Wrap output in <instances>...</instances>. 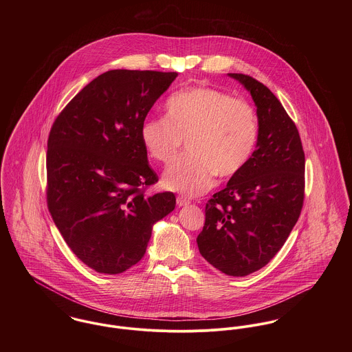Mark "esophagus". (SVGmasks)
I'll use <instances>...</instances> for the list:
<instances>
[{"label": "esophagus", "mask_w": 352, "mask_h": 352, "mask_svg": "<svg viewBox=\"0 0 352 352\" xmlns=\"http://www.w3.org/2000/svg\"><path fill=\"white\" fill-rule=\"evenodd\" d=\"M176 203H177V206H179V207H182V206H187V204L190 203V201H188L187 198H183V197H177Z\"/></svg>", "instance_id": "obj_1"}]
</instances>
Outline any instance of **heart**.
<instances>
[{"mask_svg":"<svg viewBox=\"0 0 352 352\" xmlns=\"http://www.w3.org/2000/svg\"><path fill=\"white\" fill-rule=\"evenodd\" d=\"M165 118H149L141 141L149 157L169 164L187 141L190 153L164 173V186L187 197L210 190L219 175L230 179L251 161L258 141V120L248 101L217 88L197 85L165 102Z\"/></svg>","mask_w":352,"mask_h":352,"instance_id":"heart-1","label":"heart"}]
</instances>
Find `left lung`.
Masks as SVG:
<instances>
[{"label": "left lung", "instance_id": "obj_1", "mask_svg": "<svg viewBox=\"0 0 352 352\" xmlns=\"http://www.w3.org/2000/svg\"><path fill=\"white\" fill-rule=\"evenodd\" d=\"M229 76L251 92L258 141L248 165L206 203L197 243L212 267L245 276L270 263L301 215L305 153L298 129L276 96L251 76Z\"/></svg>", "mask_w": 352, "mask_h": 352}]
</instances>
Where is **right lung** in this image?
Segmentation results:
<instances>
[{
	"label": "right lung",
	"mask_w": 352,
	"mask_h": 352,
	"mask_svg": "<svg viewBox=\"0 0 352 352\" xmlns=\"http://www.w3.org/2000/svg\"><path fill=\"white\" fill-rule=\"evenodd\" d=\"M176 72L109 70L59 112L47 141L46 198L72 252L100 274H120L145 254L151 226L176 204L146 195L158 182L141 126Z\"/></svg>",
	"instance_id": "add662e5"
}]
</instances>
